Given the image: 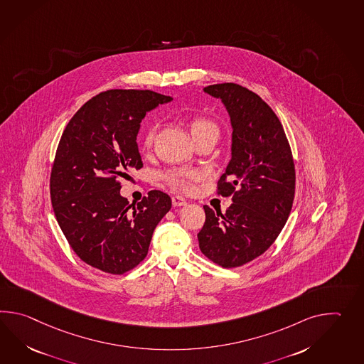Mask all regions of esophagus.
<instances>
[{"label": "esophagus", "mask_w": 364, "mask_h": 364, "mask_svg": "<svg viewBox=\"0 0 364 364\" xmlns=\"http://www.w3.org/2000/svg\"><path fill=\"white\" fill-rule=\"evenodd\" d=\"M186 203V198H183V197H180V196H173V197H172V205L176 206V208H178V206H184Z\"/></svg>", "instance_id": "esophagus-1"}]
</instances>
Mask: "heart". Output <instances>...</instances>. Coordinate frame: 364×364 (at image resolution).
Wrapping results in <instances>:
<instances>
[{"mask_svg":"<svg viewBox=\"0 0 364 364\" xmlns=\"http://www.w3.org/2000/svg\"><path fill=\"white\" fill-rule=\"evenodd\" d=\"M188 128L192 134L193 139L200 137L202 134L214 132L218 134V128L214 122L202 117V116H194L192 119H189L188 122ZM154 132L153 129L149 130L144 137V149L149 150L153 146ZM203 178V173L201 171L197 170H175L167 172L163 178L164 181L172 186L173 189L180 191V192H192L193 191L194 184L197 181H200Z\"/></svg>","mask_w":364,"mask_h":364,"instance_id":"obj_1","label":"heart"}]
</instances>
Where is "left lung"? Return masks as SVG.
<instances>
[{"instance_id": "8db88e82", "label": "left lung", "mask_w": 364, "mask_h": 364, "mask_svg": "<svg viewBox=\"0 0 364 364\" xmlns=\"http://www.w3.org/2000/svg\"><path fill=\"white\" fill-rule=\"evenodd\" d=\"M203 91L219 97L231 117L232 158L217 193L232 196V203L226 213L203 206L198 244L219 267H242L267 251L286 225L295 196V164L282 124L257 94L236 83Z\"/></svg>"}]
</instances>
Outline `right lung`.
Instances as JSON below:
<instances>
[{
	"instance_id": "obj_1",
	"label": "right lung",
	"mask_w": 364,
	"mask_h": 364,
	"mask_svg": "<svg viewBox=\"0 0 364 364\" xmlns=\"http://www.w3.org/2000/svg\"><path fill=\"white\" fill-rule=\"evenodd\" d=\"M171 99L151 90H108L65 128L50 171V201L69 245L90 267L114 275L137 267L170 211V196L161 191L130 205L120 178L144 166L136 139L146 112Z\"/></svg>"
}]
</instances>
